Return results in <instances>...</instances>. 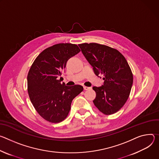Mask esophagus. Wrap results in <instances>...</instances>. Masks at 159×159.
<instances>
[{"label": "esophagus", "mask_w": 159, "mask_h": 159, "mask_svg": "<svg viewBox=\"0 0 159 159\" xmlns=\"http://www.w3.org/2000/svg\"><path fill=\"white\" fill-rule=\"evenodd\" d=\"M83 89L84 90H90L91 88L90 87H88V86H83Z\"/></svg>", "instance_id": "esophagus-1"}]
</instances>
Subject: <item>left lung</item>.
Wrapping results in <instances>:
<instances>
[{"instance_id":"obj_1","label":"left lung","mask_w":159,"mask_h":159,"mask_svg":"<svg viewBox=\"0 0 159 159\" xmlns=\"http://www.w3.org/2000/svg\"><path fill=\"white\" fill-rule=\"evenodd\" d=\"M83 54L97 76L103 75V84L93 86V103L105 115L119 111L126 102L131 90L133 76L125 57L116 49L96 43L79 44Z\"/></svg>"}]
</instances>
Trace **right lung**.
I'll return each instance as SVG.
<instances>
[{
    "label": "right lung",
    "instance_id": "1",
    "mask_svg": "<svg viewBox=\"0 0 159 159\" xmlns=\"http://www.w3.org/2000/svg\"><path fill=\"white\" fill-rule=\"evenodd\" d=\"M80 52L76 44L59 43L42 51L28 74V92L37 112L46 120L58 123L64 120L73 100L83 88L66 86L59 80L67 61Z\"/></svg>",
    "mask_w": 159,
    "mask_h": 159
}]
</instances>
